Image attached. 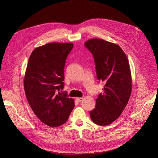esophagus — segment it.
Returning <instances> with one entry per match:
<instances>
[{"mask_svg":"<svg viewBox=\"0 0 158 158\" xmlns=\"http://www.w3.org/2000/svg\"><path fill=\"white\" fill-rule=\"evenodd\" d=\"M76 99H77V101L79 102H81L82 100H83V98H82V97H77V98H76Z\"/></svg>","mask_w":158,"mask_h":158,"instance_id":"34e87169","label":"esophagus"}]
</instances>
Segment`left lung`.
<instances>
[{
  "mask_svg": "<svg viewBox=\"0 0 158 158\" xmlns=\"http://www.w3.org/2000/svg\"><path fill=\"white\" fill-rule=\"evenodd\" d=\"M93 54L97 79L104 83L103 93L89 113L98 126H107L117 120L127 106L132 90V78L128 59L117 44L94 38L85 43Z\"/></svg>",
  "mask_w": 158,
  "mask_h": 158,
  "instance_id": "1",
  "label": "left lung"
}]
</instances>
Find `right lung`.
<instances>
[{"label": "right lung", "mask_w": 158, "mask_h": 158, "mask_svg": "<svg viewBox=\"0 0 158 158\" xmlns=\"http://www.w3.org/2000/svg\"><path fill=\"white\" fill-rule=\"evenodd\" d=\"M72 43H49L36 48L29 58L24 77L25 93L32 110L47 126H60L67 121L74 100L62 92L66 59Z\"/></svg>", "instance_id": "1"}]
</instances>
